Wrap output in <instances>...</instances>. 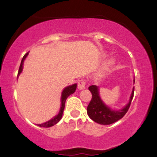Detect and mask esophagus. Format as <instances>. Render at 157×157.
I'll list each match as a JSON object with an SVG mask.
<instances>
[{"label":"esophagus","instance_id":"obj_1","mask_svg":"<svg viewBox=\"0 0 157 157\" xmlns=\"http://www.w3.org/2000/svg\"><path fill=\"white\" fill-rule=\"evenodd\" d=\"M86 80H85L84 79H81V80L78 81V83H77V87H78V89L80 90L84 89L85 88H86Z\"/></svg>","mask_w":157,"mask_h":157}]
</instances>
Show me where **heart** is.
<instances>
[{"mask_svg": "<svg viewBox=\"0 0 157 157\" xmlns=\"http://www.w3.org/2000/svg\"><path fill=\"white\" fill-rule=\"evenodd\" d=\"M113 63V60H109V62H108V63H107V65L108 66H110V65H111Z\"/></svg>", "mask_w": 157, "mask_h": 157, "instance_id": "1", "label": "heart"}]
</instances>
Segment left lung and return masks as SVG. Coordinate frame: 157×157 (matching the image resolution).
I'll list each match as a JSON object with an SVG mask.
<instances>
[{
  "mask_svg": "<svg viewBox=\"0 0 157 157\" xmlns=\"http://www.w3.org/2000/svg\"><path fill=\"white\" fill-rule=\"evenodd\" d=\"M134 82H135L134 80ZM89 90L92 94V98L87 107V113L89 117L93 121L97 122L100 125H110V124L118 121L119 120L123 117L127 111H128L131 100L134 97V87L133 89L128 103L123 109L118 110V111L111 110L109 106L106 105L102 101L101 98L99 95V89L97 86H94V85L89 86Z\"/></svg>",
  "mask_w": 157,
  "mask_h": 157,
  "instance_id": "obj_1",
  "label": "left lung"
}]
</instances>
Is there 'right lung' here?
<instances>
[{"label": "right lung", "mask_w": 157, "mask_h": 157, "mask_svg": "<svg viewBox=\"0 0 157 157\" xmlns=\"http://www.w3.org/2000/svg\"><path fill=\"white\" fill-rule=\"evenodd\" d=\"M28 54L29 53L25 54L24 56H23V57L22 58L21 65H20L19 70H18V74H17V77L19 76L20 74L22 72L23 61H24L25 59H26V57H27V55H28ZM76 89H77V84L76 83L74 84V85H71V86H68V87L65 88L64 90L63 91V92H62V95H61V106H60V111H59L58 114H57V116L54 117L52 118V120H48V122H44V123H42V124H39V125H37L40 126V127L49 128V127H52V126L55 125V124H57V122L60 121V119L62 118L63 113V110H64V108H65V102H66V99H67V97L69 96V95L72 94L73 93H75V90H76Z\"/></svg>", "instance_id": "obj_1"}]
</instances>
